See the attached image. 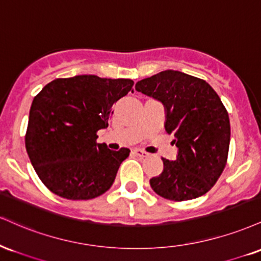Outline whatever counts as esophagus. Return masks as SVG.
<instances>
[{
  "mask_svg": "<svg viewBox=\"0 0 261 261\" xmlns=\"http://www.w3.org/2000/svg\"><path fill=\"white\" fill-rule=\"evenodd\" d=\"M134 154L137 156H139V158H146V156H149V154L146 151H144L142 149H134Z\"/></svg>",
  "mask_w": 261,
  "mask_h": 261,
  "instance_id": "1",
  "label": "esophagus"
}]
</instances>
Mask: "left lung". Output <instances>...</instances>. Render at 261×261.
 <instances>
[{
    "label": "left lung",
    "instance_id": "1",
    "mask_svg": "<svg viewBox=\"0 0 261 261\" xmlns=\"http://www.w3.org/2000/svg\"><path fill=\"white\" fill-rule=\"evenodd\" d=\"M136 90L165 106V129L178 148L174 161L150 179L152 191L174 201L192 200L213 188L226 166L231 138L229 117L216 91L203 79L164 70L139 81Z\"/></svg>",
    "mask_w": 261,
    "mask_h": 261
}]
</instances>
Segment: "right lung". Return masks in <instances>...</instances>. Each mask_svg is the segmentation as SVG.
<instances>
[{"label":"right lung","instance_id":"obj_1","mask_svg":"<svg viewBox=\"0 0 261 261\" xmlns=\"http://www.w3.org/2000/svg\"><path fill=\"white\" fill-rule=\"evenodd\" d=\"M130 79L75 75L48 83L34 97L25 134L30 162L52 193L88 200L111 188L127 148L113 151L96 143L109 127L112 106L133 93Z\"/></svg>","mask_w":261,"mask_h":261}]
</instances>
